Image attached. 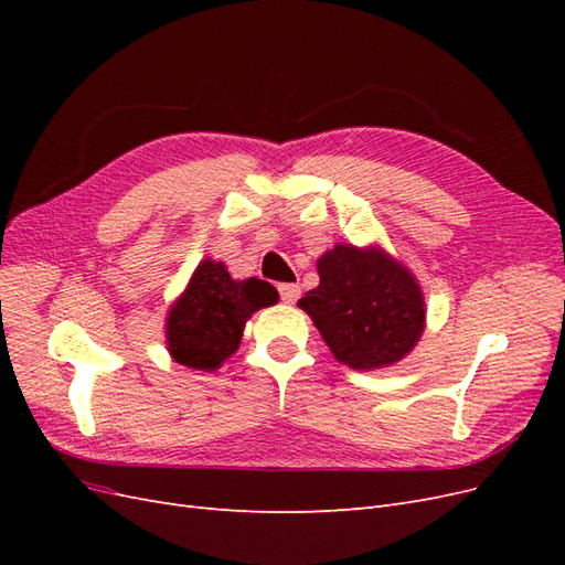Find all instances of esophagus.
<instances>
[{"instance_id": "esophagus-1", "label": "esophagus", "mask_w": 565, "mask_h": 565, "mask_svg": "<svg viewBox=\"0 0 565 565\" xmlns=\"http://www.w3.org/2000/svg\"><path fill=\"white\" fill-rule=\"evenodd\" d=\"M278 289H280V297L285 303H295L301 295V287L297 282H282Z\"/></svg>"}]
</instances>
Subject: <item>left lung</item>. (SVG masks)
Wrapping results in <instances>:
<instances>
[{"label": "left lung", "mask_w": 565, "mask_h": 565, "mask_svg": "<svg viewBox=\"0 0 565 565\" xmlns=\"http://www.w3.org/2000/svg\"><path fill=\"white\" fill-rule=\"evenodd\" d=\"M320 282L299 299L341 365L382 370L401 363L426 328L419 280L382 245L339 243L318 256Z\"/></svg>", "instance_id": "left-lung-1"}]
</instances>
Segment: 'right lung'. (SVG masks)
I'll return each mask as SVG.
<instances>
[{"instance_id":"right-lung-1","label":"right lung","mask_w":565,"mask_h":565,"mask_svg":"<svg viewBox=\"0 0 565 565\" xmlns=\"http://www.w3.org/2000/svg\"><path fill=\"white\" fill-rule=\"evenodd\" d=\"M278 289L259 278L235 280L224 262L202 259L164 318V344L179 365L214 372L241 347L247 320L278 303Z\"/></svg>"}]
</instances>
